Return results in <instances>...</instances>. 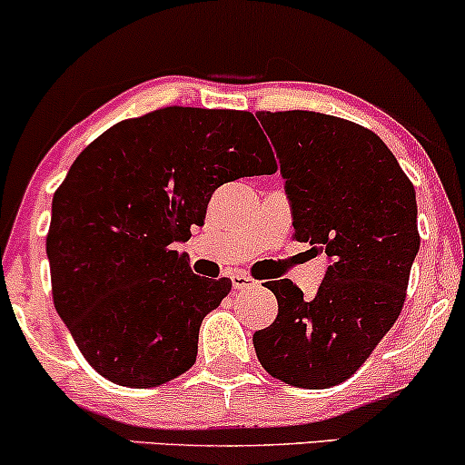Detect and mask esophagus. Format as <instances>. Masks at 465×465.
<instances>
[{
  "mask_svg": "<svg viewBox=\"0 0 465 465\" xmlns=\"http://www.w3.org/2000/svg\"><path fill=\"white\" fill-rule=\"evenodd\" d=\"M232 284L236 291H249V288H258L260 282L253 280V277L247 273H233L232 275Z\"/></svg>",
  "mask_w": 465,
  "mask_h": 465,
  "instance_id": "1",
  "label": "esophagus"
}]
</instances>
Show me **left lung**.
Returning <instances> with one entry per match:
<instances>
[{"mask_svg": "<svg viewBox=\"0 0 465 465\" xmlns=\"http://www.w3.org/2000/svg\"><path fill=\"white\" fill-rule=\"evenodd\" d=\"M292 207V238L332 264L314 300L291 280L266 288L277 319L253 334L258 361L292 387L348 381L396 323L420 249L411 179L365 126L314 111H258Z\"/></svg>", "mask_w": 465, "mask_h": 465, "instance_id": "left-lung-1", "label": "left lung"}]
</instances>
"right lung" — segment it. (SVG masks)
Returning <instances> with one entry per match:
<instances>
[{
	"label": "right lung",
	"instance_id": "1",
	"mask_svg": "<svg viewBox=\"0 0 465 465\" xmlns=\"http://www.w3.org/2000/svg\"><path fill=\"white\" fill-rule=\"evenodd\" d=\"M253 114L163 106L78 154L52 199V300L100 376L148 389L188 371L203 319L232 291L173 249L223 183L275 173Z\"/></svg>",
	"mask_w": 465,
	"mask_h": 465
}]
</instances>
